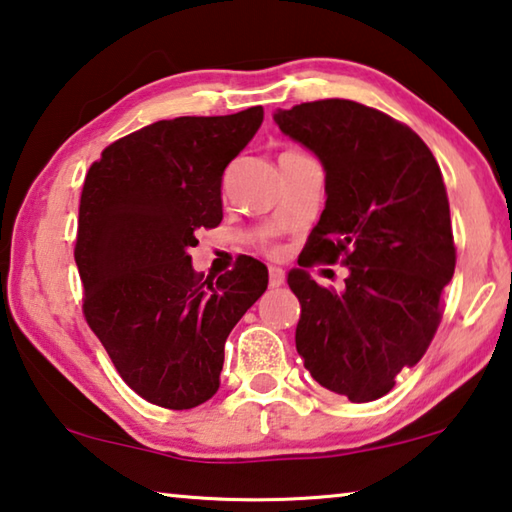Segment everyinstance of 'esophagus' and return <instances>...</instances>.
Listing matches in <instances>:
<instances>
[{"label": "esophagus", "mask_w": 512, "mask_h": 512, "mask_svg": "<svg viewBox=\"0 0 512 512\" xmlns=\"http://www.w3.org/2000/svg\"><path fill=\"white\" fill-rule=\"evenodd\" d=\"M268 282H271V287H282V284H284V271H282L280 266L268 268Z\"/></svg>", "instance_id": "34e87169"}]
</instances>
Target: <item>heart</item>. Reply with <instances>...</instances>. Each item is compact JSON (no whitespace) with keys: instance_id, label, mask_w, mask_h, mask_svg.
I'll return each instance as SVG.
<instances>
[{"instance_id":"1","label":"heart","mask_w":512,"mask_h":512,"mask_svg":"<svg viewBox=\"0 0 512 512\" xmlns=\"http://www.w3.org/2000/svg\"><path fill=\"white\" fill-rule=\"evenodd\" d=\"M289 153H298V151H287V153H282V155H289Z\"/></svg>"}]
</instances>
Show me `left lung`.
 Wrapping results in <instances>:
<instances>
[{"label": "left lung", "instance_id": "obj_1", "mask_svg": "<svg viewBox=\"0 0 512 512\" xmlns=\"http://www.w3.org/2000/svg\"><path fill=\"white\" fill-rule=\"evenodd\" d=\"M273 119L325 169V210L287 277L300 300L298 354L327 391L379 400L427 352L454 275L443 173L409 126L357 101L300 103ZM339 258L346 287L320 288L306 268Z\"/></svg>", "mask_w": 512, "mask_h": 512}]
</instances>
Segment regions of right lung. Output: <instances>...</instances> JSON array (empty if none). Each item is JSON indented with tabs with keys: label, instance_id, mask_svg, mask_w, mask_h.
Returning <instances> with one entry per match:
<instances>
[{
	"label": "right lung",
	"instance_id": "add662e5",
	"mask_svg": "<svg viewBox=\"0 0 512 512\" xmlns=\"http://www.w3.org/2000/svg\"><path fill=\"white\" fill-rule=\"evenodd\" d=\"M264 108L162 119L103 149L79 207L74 259L83 314L121 379L146 402L185 411L219 391L225 339L268 287L241 257L194 271L198 228L223 219V171L253 140Z\"/></svg>",
	"mask_w": 512,
	"mask_h": 512
}]
</instances>
